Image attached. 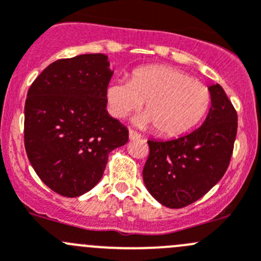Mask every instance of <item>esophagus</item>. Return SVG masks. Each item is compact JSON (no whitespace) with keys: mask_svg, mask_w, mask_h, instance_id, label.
I'll return each mask as SVG.
<instances>
[{"mask_svg":"<svg viewBox=\"0 0 261 261\" xmlns=\"http://www.w3.org/2000/svg\"><path fill=\"white\" fill-rule=\"evenodd\" d=\"M141 137H142V136H141L138 132H136V130H133V129L129 130V138H130V140H137V138H141Z\"/></svg>","mask_w":261,"mask_h":261,"instance_id":"obj_1","label":"esophagus"}]
</instances>
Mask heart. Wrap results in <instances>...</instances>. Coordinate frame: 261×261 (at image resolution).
Returning a JSON list of instances; mask_svg holds the SVG:
<instances>
[{"mask_svg": "<svg viewBox=\"0 0 261 261\" xmlns=\"http://www.w3.org/2000/svg\"><path fill=\"white\" fill-rule=\"evenodd\" d=\"M109 111L125 118L145 102L136 116L141 126L155 125L161 135L174 136L198 123L212 103L210 89L185 71L170 66H145L130 74V81H114L106 89Z\"/></svg>", "mask_w": 261, "mask_h": 261, "instance_id": "b5f03b06", "label": "heart"}]
</instances>
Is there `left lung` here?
Returning a JSON list of instances; mask_svg holds the SVG:
<instances>
[{
  "label": "left lung",
  "mask_w": 261,
  "mask_h": 261,
  "mask_svg": "<svg viewBox=\"0 0 261 261\" xmlns=\"http://www.w3.org/2000/svg\"><path fill=\"white\" fill-rule=\"evenodd\" d=\"M212 108L202 125L170 141H147L143 182L161 205L179 209L209 192L229 165L237 113L220 84L209 87Z\"/></svg>",
  "instance_id": "left-lung-1"
}]
</instances>
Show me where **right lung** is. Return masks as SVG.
Wrapping results in <instances>:
<instances>
[{
	"mask_svg": "<svg viewBox=\"0 0 261 261\" xmlns=\"http://www.w3.org/2000/svg\"><path fill=\"white\" fill-rule=\"evenodd\" d=\"M113 76L108 56L79 55L49 64L32 83L24 108V145L42 182L65 197L102 178L109 153L128 129L106 110Z\"/></svg>",
	"mask_w": 261,
	"mask_h": 261,
	"instance_id": "right-lung-1",
	"label": "right lung"
}]
</instances>
